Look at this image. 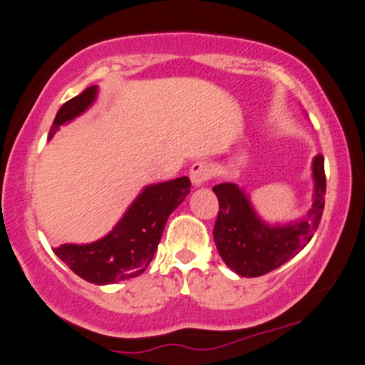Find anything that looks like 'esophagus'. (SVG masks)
Instances as JSON below:
<instances>
[{"label":"esophagus","instance_id":"34e87169","mask_svg":"<svg viewBox=\"0 0 365 365\" xmlns=\"http://www.w3.org/2000/svg\"><path fill=\"white\" fill-rule=\"evenodd\" d=\"M188 177H190V182L194 187H200L207 182V178L211 177V168H209L207 163L197 161L190 166V171H188Z\"/></svg>","mask_w":365,"mask_h":365}]
</instances>
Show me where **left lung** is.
<instances>
[{
  "mask_svg": "<svg viewBox=\"0 0 365 365\" xmlns=\"http://www.w3.org/2000/svg\"><path fill=\"white\" fill-rule=\"evenodd\" d=\"M312 206L304 216L287 223H269L255 211L252 200L237 183L212 187L220 200L215 242L226 266L244 278L269 273L295 257L311 242L324 209V158L317 154L311 165Z\"/></svg>",
  "mask_w": 365,
  "mask_h": 365,
  "instance_id": "obj_1",
  "label": "left lung"
}]
</instances>
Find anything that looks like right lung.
<instances>
[{
    "instance_id": "obj_1",
    "label": "right lung",
    "mask_w": 365,
    "mask_h": 365,
    "mask_svg": "<svg viewBox=\"0 0 365 365\" xmlns=\"http://www.w3.org/2000/svg\"><path fill=\"white\" fill-rule=\"evenodd\" d=\"M98 92L99 87L92 86L63 104L48 139L89 110L98 99ZM188 194L190 180L187 177L145 185L110 233L89 244H61L54 247V254L89 283L113 284L135 278L153 261L166 221Z\"/></svg>"
}]
</instances>
